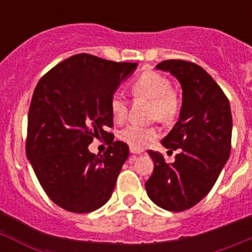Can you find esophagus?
Masks as SVG:
<instances>
[{
	"mask_svg": "<svg viewBox=\"0 0 252 252\" xmlns=\"http://www.w3.org/2000/svg\"><path fill=\"white\" fill-rule=\"evenodd\" d=\"M131 154H142V150H136V149H131Z\"/></svg>",
	"mask_w": 252,
	"mask_h": 252,
	"instance_id": "34e87169",
	"label": "esophagus"
}]
</instances>
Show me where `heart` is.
Instances as JSON below:
<instances>
[{
	"instance_id": "obj_1",
	"label": "heart",
	"mask_w": 252,
	"mask_h": 252,
	"mask_svg": "<svg viewBox=\"0 0 252 252\" xmlns=\"http://www.w3.org/2000/svg\"><path fill=\"white\" fill-rule=\"evenodd\" d=\"M135 97L150 99L151 119L161 122H171L179 111V99L173 90L168 78L157 72H144L132 83ZM110 110L113 121L120 124L127 117V101L121 93H115L110 102ZM159 136V131L154 126L130 125L120 132V139L131 149L142 150Z\"/></svg>"
}]
</instances>
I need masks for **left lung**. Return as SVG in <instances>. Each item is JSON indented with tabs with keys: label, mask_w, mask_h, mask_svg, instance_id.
Returning <instances> with one entry per match:
<instances>
[{
	"label": "left lung",
	"mask_w": 252,
	"mask_h": 252,
	"mask_svg": "<svg viewBox=\"0 0 252 252\" xmlns=\"http://www.w3.org/2000/svg\"><path fill=\"white\" fill-rule=\"evenodd\" d=\"M155 68L177 78L183 91L179 120L161 140L162 146L179 153L174 162H166L160 153L148 151L154 171L145 188L157 206L182 212L208 194L228 160L232 115L223 91L202 66L164 60Z\"/></svg>",
	"instance_id": "obj_1"
}]
</instances>
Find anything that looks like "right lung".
<instances>
[{
	"instance_id": "right-lung-1",
	"label": "right lung",
	"mask_w": 252,
	"mask_h": 252,
	"mask_svg": "<svg viewBox=\"0 0 252 252\" xmlns=\"http://www.w3.org/2000/svg\"><path fill=\"white\" fill-rule=\"evenodd\" d=\"M136 68L77 54L49 70L35 88L26 157L49 198L65 211L92 212L112 195L128 146L107 131L113 126L110 102ZM94 138L110 145L103 156L88 150Z\"/></svg>"
}]
</instances>
